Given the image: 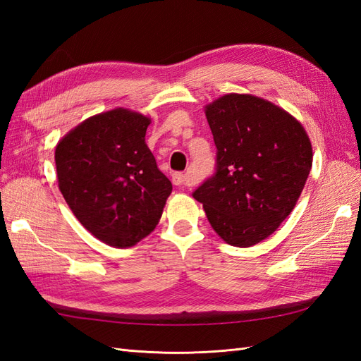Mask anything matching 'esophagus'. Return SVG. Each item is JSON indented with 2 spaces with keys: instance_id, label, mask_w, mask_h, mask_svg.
Listing matches in <instances>:
<instances>
[{
  "instance_id": "1",
  "label": "esophagus",
  "mask_w": 361,
  "mask_h": 361,
  "mask_svg": "<svg viewBox=\"0 0 361 361\" xmlns=\"http://www.w3.org/2000/svg\"><path fill=\"white\" fill-rule=\"evenodd\" d=\"M171 180L173 183L176 185V187H183V185H190V179L187 174L183 173H173L171 174Z\"/></svg>"
}]
</instances>
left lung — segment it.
I'll return each mask as SVG.
<instances>
[{
  "instance_id": "left-lung-1",
  "label": "left lung",
  "mask_w": 361,
  "mask_h": 361,
  "mask_svg": "<svg viewBox=\"0 0 361 361\" xmlns=\"http://www.w3.org/2000/svg\"><path fill=\"white\" fill-rule=\"evenodd\" d=\"M216 171L192 197L223 241L251 247L274 233L297 204L312 169L300 120L264 97L227 93L204 106Z\"/></svg>"
}]
</instances>
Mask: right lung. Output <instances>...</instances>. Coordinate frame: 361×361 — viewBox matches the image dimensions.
Returning a JSON list of instances; mask_svg holds the SVG:
<instances>
[{
    "label": "right lung",
    "mask_w": 361,
    "mask_h": 361,
    "mask_svg": "<svg viewBox=\"0 0 361 361\" xmlns=\"http://www.w3.org/2000/svg\"><path fill=\"white\" fill-rule=\"evenodd\" d=\"M150 117L128 108L94 114L56 146L59 188L104 244L133 247L159 223L171 182L146 145Z\"/></svg>",
    "instance_id": "1"
}]
</instances>
